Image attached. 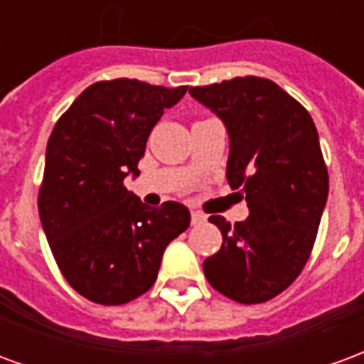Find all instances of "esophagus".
I'll return each instance as SVG.
<instances>
[{"instance_id":"esophagus-1","label":"esophagus","mask_w":364,"mask_h":364,"mask_svg":"<svg viewBox=\"0 0 364 364\" xmlns=\"http://www.w3.org/2000/svg\"><path fill=\"white\" fill-rule=\"evenodd\" d=\"M206 220V216L203 213H198V210H191V222L193 224H203Z\"/></svg>"}]
</instances>
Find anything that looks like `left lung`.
I'll use <instances>...</instances> for the list:
<instances>
[{
  "label": "left lung",
  "instance_id": "obj_1",
  "mask_svg": "<svg viewBox=\"0 0 364 364\" xmlns=\"http://www.w3.org/2000/svg\"><path fill=\"white\" fill-rule=\"evenodd\" d=\"M228 128L226 177L247 200L234 226L208 220L222 247L203 263L206 281L240 304L267 302L296 281L310 259L328 200V167L310 112L271 80L245 75L189 87Z\"/></svg>",
  "mask_w": 364,
  "mask_h": 364
}]
</instances>
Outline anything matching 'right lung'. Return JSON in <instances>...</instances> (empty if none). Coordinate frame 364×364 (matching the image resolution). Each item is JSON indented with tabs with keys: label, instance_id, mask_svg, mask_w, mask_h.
Masks as SVG:
<instances>
[{
	"label": "right lung",
	"instance_id": "obj_1",
	"mask_svg": "<svg viewBox=\"0 0 364 364\" xmlns=\"http://www.w3.org/2000/svg\"><path fill=\"white\" fill-rule=\"evenodd\" d=\"M185 91L128 77L97 82L48 138L41 222L60 273L95 304H127L150 290L167 244L189 228L187 206L150 208L124 187L128 173H140L151 128Z\"/></svg>",
	"mask_w": 364,
	"mask_h": 364
}]
</instances>
